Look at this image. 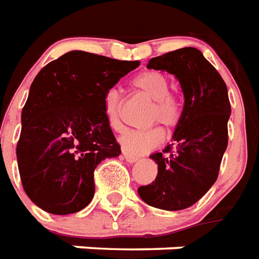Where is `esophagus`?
<instances>
[{"label": "esophagus", "instance_id": "esophagus-1", "mask_svg": "<svg viewBox=\"0 0 259 259\" xmlns=\"http://www.w3.org/2000/svg\"><path fill=\"white\" fill-rule=\"evenodd\" d=\"M122 155H124V158H125V161L127 162H130V164H134V162H137L138 157H135V155H131V154H128V153H122Z\"/></svg>", "mask_w": 259, "mask_h": 259}]
</instances>
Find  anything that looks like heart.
Masks as SVG:
<instances>
[{
	"instance_id": "heart-1",
	"label": "heart",
	"mask_w": 259,
	"mask_h": 259,
	"mask_svg": "<svg viewBox=\"0 0 259 259\" xmlns=\"http://www.w3.org/2000/svg\"><path fill=\"white\" fill-rule=\"evenodd\" d=\"M132 87L141 94L153 101L149 120L157 121L166 127H175L182 116V105L175 94L169 91V80L158 71H146L134 77ZM121 98L118 91L109 90L104 97V116L108 125L113 131L121 127L120 121ZM164 141V131L161 127L145 130H127L118 139L121 149L128 154L141 155L153 150Z\"/></svg>"
}]
</instances>
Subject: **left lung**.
<instances>
[{
  "instance_id": "left-lung-1",
  "label": "left lung",
  "mask_w": 259,
  "mask_h": 259,
  "mask_svg": "<svg viewBox=\"0 0 259 259\" xmlns=\"http://www.w3.org/2000/svg\"><path fill=\"white\" fill-rule=\"evenodd\" d=\"M147 68L175 75L184 105L172 135L174 143L150 155L158 165L157 178L138 188V194L153 207L182 210L199 201L217 180L228 146V90L215 68L195 48L151 58Z\"/></svg>"
}]
</instances>
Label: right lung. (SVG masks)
<instances>
[{
    "instance_id": "add662e5",
    "label": "right lung",
    "mask_w": 259,
    "mask_h": 259,
    "mask_svg": "<svg viewBox=\"0 0 259 259\" xmlns=\"http://www.w3.org/2000/svg\"><path fill=\"white\" fill-rule=\"evenodd\" d=\"M139 61L72 50L42 68L21 110L16 155L21 184L52 214L80 211L94 196V169L120 155L104 97Z\"/></svg>"
}]
</instances>
